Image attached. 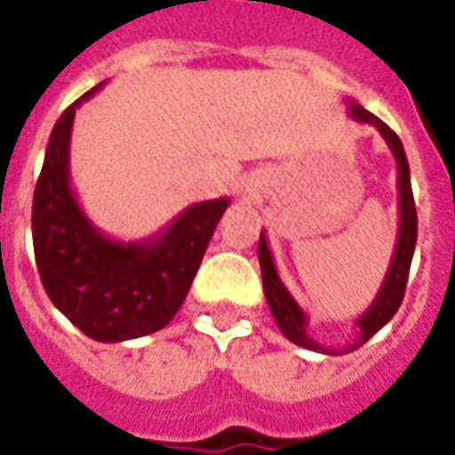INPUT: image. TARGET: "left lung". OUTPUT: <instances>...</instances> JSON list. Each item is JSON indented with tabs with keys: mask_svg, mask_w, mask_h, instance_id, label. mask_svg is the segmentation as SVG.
<instances>
[{
	"mask_svg": "<svg viewBox=\"0 0 455 455\" xmlns=\"http://www.w3.org/2000/svg\"><path fill=\"white\" fill-rule=\"evenodd\" d=\"M348 114L355 121L371 124V126L380 131V136L390 146L392 156H395V163H397V189H400V197H397L400 199V231H397V243H395V251H392L387 275L382 280L378 295L372 299V305L355 319L358 339L351 346H346L343 353L361 348L363 343L368 341L372 334H378L382 326L395 316V312L400 309L404 287H407V277H410L411 256H414V246H417V207H414V195H411L410 163H407V156H404V148H402V140L397 139V133L385 121L378 119L375 114L365 112L361 104H355L353 100H348ZM258 263H260L263 292H266L267 307H270V312L275 316L277 326L285 334V339H290L297 346H302V348H309V351L326 353V355H341V351L326 348V346L316 343L312 336L307 334L309 316L305 315L302 307L297 305L295 297L287 292V287L283 285V280L277 275L275 260H273V253L267 248L266 234H260V241H258Z\"/></svg>",
	"mask_w": 455,
	"mask_h": 455,
	"instance_id": "8db88e82",
	"label": "left lung"
}]
</instances>
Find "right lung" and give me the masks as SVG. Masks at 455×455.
Returning a JSON list of instances; mask_svg holds the SVG:
<instances>
[{
    "label": "right lung",
    "mask_w": 455,
    "mask_h": 455,
    "mask_svg": "<svg viewBox=\"0 0 455 455\" xmlns=\"http://www.w3.org/2000/svg\"><path fill=\"white\" fill-rule=\"evenodd\" d=\"M104 84V83H102ZM84 92L55 121L34 192V253L45 292L84 336L119 343L178 315L228 197L189 204L158 236L116 241L87 219L70 188V136Z\"/></svg>",
    "instance_id": "obj_1"
}]
</instances>
